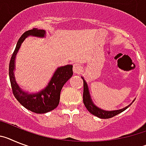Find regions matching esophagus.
<instances>
[{"label":"esophagus","instance_id":"34e87169","mask_svg":"<svg viewBox=\"0 0 146 146\" xmlns=\"http://www.w3.org/2000/svg\"><path fill=\"white\" fill-rule=\"evenodd\" d=\"M73 73H74L75 74H79L82 70V65H81L79 63H75V64H73Z\"/></svg>","mask_w":146,"mask_h":146}]
</instances>
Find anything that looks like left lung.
I'll use <instances>...</instances> for the list:
<instances>
[{
    "label": "left lung",
    "instance_id": "obj_1",
    "mask_svg": "<svg viewBox=\"0 0 146 146\" xmlns=\"http://www.w3.org/2000/svg\"><path fill=\"white\" fill-rule=\"evenodd\" d=\"M84 82V92H83V102L84 106H86L87 110H88L91 114H92L93 115H96L97 117H100V118L102 119H108L111 118V117H114L115 115H118L120 112L123 111L124 110H126V109L129 107V106H131V104L127 106L126 107L123 109H121V110H115V111H105V110H101L98 107H97L96 106H95L92 103V100L90 98V93H89L88 87H87V83L83 78Z\"/></svg>",
    "mask_w": 146,
    "mask_h": 146
}]
</instances>
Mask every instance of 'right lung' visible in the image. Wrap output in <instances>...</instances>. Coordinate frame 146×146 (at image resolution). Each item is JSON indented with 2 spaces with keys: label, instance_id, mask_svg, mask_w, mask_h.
Masks as SVG:
<instances>
[{
  "label": "right lung",
  "instance_id": "obj_1",
  "mask_svg": "<svg viewBox=\"0 0 146 146\" xmlns=\"http://www.w3.org/2000/svg\"><path fill=\"white\" fill-rule=\"evenodd\" d=\"M45 31L40 29H33L26 31L20 36L17 43L15 51L10 59L9 74L12 92L20 104L27 110L37 114L46 113L54 110L59 105L60 92L64 84L73 76V66L66 65L59 68L54 74L51 80L43 90L36 94H27L18 87L14 77L15 59L16 54L24 40L29 35L35 36H44Z\"/></svg>",
  "mask_w": 146,
  "mask_h": 146
}]
</instances>
